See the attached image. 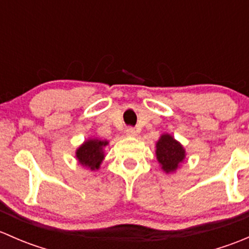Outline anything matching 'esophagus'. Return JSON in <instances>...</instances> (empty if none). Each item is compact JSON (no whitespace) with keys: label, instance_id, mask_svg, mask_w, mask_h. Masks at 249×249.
<instances>
[{"label":"esophagus","instance_id":"34e87169","mask_svg":"<svg viewBox=\"0 0 249 249\" xmlns=\"http://www.w3.org/2000/svg\"><path fill=\"white\" fill-rule=\"evenodd\" d=\"M125 134H126L127 136H130V137H135V136H136L137 132H136V130L134 129V127L129 126L126 130H125Z\"/></svg>","mask_w":249,"mask_h":249}]
</instances>
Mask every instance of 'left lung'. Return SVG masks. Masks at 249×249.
<instances>
[{
  "label": "left lung",
  "instance_id": "1",
  "mask_svg": "<svg viewBox=\"0 0 249 249\" xmlns=\"http://www.w3.org/2000/svg\"><path fill=\"white\" fill-rule=\"evenodd\" d=\"M157 158L165 172H173L184 160L185 150L170 135H162L157 143Z\"/></svg>",
  "mask_w": 249,
  "mask_h": 249
}]
</instances>
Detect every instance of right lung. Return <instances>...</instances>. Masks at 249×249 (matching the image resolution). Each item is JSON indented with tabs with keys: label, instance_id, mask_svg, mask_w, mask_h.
<instances>
[{
	"label": "right lung",
	"instance_id": "right-lung-1",
	"mask_svg": "<svg viewBox=\"0 0 249 249\" xmlns=\"http://www.w3.org/2000/svg\"><path fill=\"white\" fill-rule=\"evenodd\" d=\"M107 141L88 140L77 149L76 157L80 165L89 167L90 170H97L104 160V147Z\"/></svg>",
	"mask_w": 249,
	"mask_h": 249
}]
</instances>
